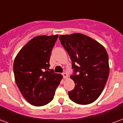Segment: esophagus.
<instances>
[{"label": "esophagus", "mask_w": 123, "mask_h": 123, "mask_svg": "<svg viewBox=\"0 0 123 123\" xmlns=\"http://www.w3.org/2000/svg\"><path fill=\"white\" fill-rule=\"evenodd\" d=\"M62 75H63V78L64 79H67L68 78V74H66V73H63L62 74Z\"/></svg>", "instance_id": "34e87169"}]
</instances>
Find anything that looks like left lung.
<instances>
[{
  "mask_svg": "<svg viewBox=\"0 0 123 123\" xmlns=\"http://www.w3.org/2000/svg\"><path fill=\"white\" fill-rule=\"evenodd\" d=\"M59 40L75 72L70 77L75 86L68 92L70 99L79 105L92 103L100 96L109 76L107 51L97 41L82 33L60 35Z\"/></svg>",
  "mask_w": 123,
  "mask_h": 123,
  "instance_id": "obj_1",
  "label": "left lung"
}]
</instances>
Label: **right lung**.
<instances>
[{"label": "right lung", "mask_w": 123, "mask_h": 123, "mask_svg": "<svg viewBox=\"0 0 123 123\" xmlns=\"http://www.w3.org/2000/svg\"><path fill=\"white\" fill-rule=\"evenodd\" d=\"M58 35H39L22 47L15 58V80L24 99L35 106L46 105L53 99L62 79L49 70L51 50Z\"/></svg>", "instance_id": "add662e5"}]
</instances>
